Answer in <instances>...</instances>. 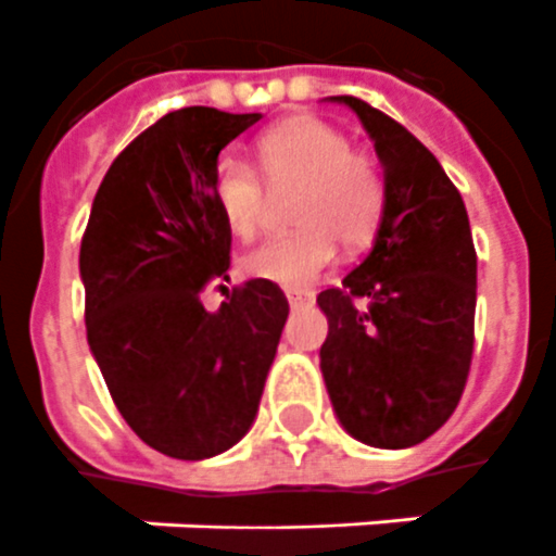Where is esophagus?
I'll return each instance as SVG.
<instances>
[{
  "label": "esophagus",
  "mask_w": 556,
  "mask_h": 556,
  "mask_svg": "<svg viewBox=\"0 0 556 556\" xmlns=\"http://www.w3.org/2000/svg\"><path fill=\"white\" fill-rule=\"evenodd\" d=\"M288 303L294 305H305V303H312V294L308 291H288Z\"/></svg>",
  "instance_id": "1"
}]
</instances>
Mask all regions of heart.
Returning a JSON list of instances; mask_svg holds the SVG:
<instances>
[{
  "label": "heart",
  "mask_w": 556,
  "mask_h": 556,
  "mask_svg": "<svg viewBox=\"0 0 556 556\" xmlns=\"http://www.w3.org/2000/svg\"><path fill=\"white\" fill-rule=\"evenodd\" d=\"M256 152L274 192L300 190L294 201L300 230L253 248L244 256L248 274L282 288H308L329 270L338 242L349 251L371 242L387 199L383 176L375 159L352 150L340 129L317 117H288L262 135ZM264 182L244 161L230 155L216 161L213 201L242 239L265 225L270 191Z\"/></svg>",
  "instance_id": "1"
}]
</instances>
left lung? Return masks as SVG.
I'll use <instances>...</instances> for the list:
<instances>
[{
  "label": "left lung",
  "instance_id": "obj_1",
  "mask_svg": "<svg viewBox=\"0 0 556 556\" xmlns=\"http://www.w3.org/2000/svg\"><path fill=\"white\" fill-rule=\"evenodd\" d=\"M383 164V216L366 260L317 305L329 320L320 369L349 435L369 447L421 444L447 421L473 357L476 248L465 201L413 132L338 94Z\"/></svg>",
  "mask_w": 556,
  "mask_h": 556
}]
</instances>
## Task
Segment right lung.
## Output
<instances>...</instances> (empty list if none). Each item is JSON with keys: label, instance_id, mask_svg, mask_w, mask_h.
I'll return each instance as SVG.
<instances>
[{"label": "right lung", "instance_id": "1", "mask_svg": "<svg viewBox=\"0 0 556 556\" xmlns=\"http://www.w3.org/2000/svg\"><path fill=\"white\" fill-rule=\"evenodd\" d=\"M260 117L187 106L155 121L112 161L83 233L86 334L109 395L138 439L185 462L251 430L288 320L270 279L236 286L218 312L201 303L230 268L218 152Z\"/></svg>", "mask_w": 556, "mask_h": 556}]
</instances>
